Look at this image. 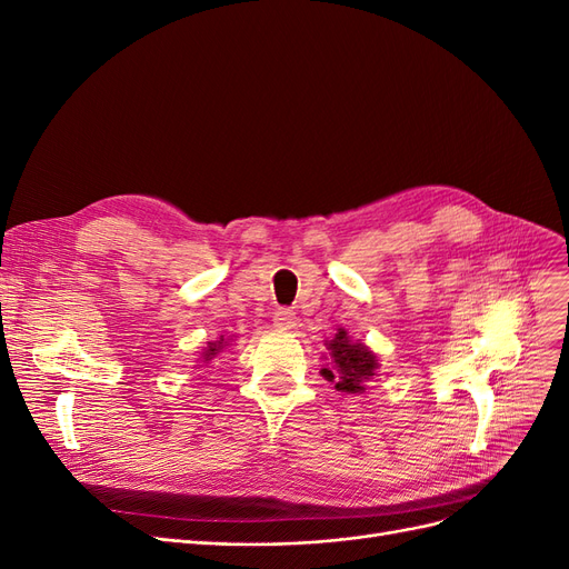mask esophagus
<instances>
[{
	"instance_id": "esophagus-1",
	"label": "esophagus",
	"mask_w": 569,
	"mask_h": 569,
	"mask_svg": "<svg viewBox=\"0 0 569 569\" xmlns=\"http://www.w3.org/2000/svg\"><path fill=\"white\" fill-rule=\"evenodd\" d=\"M272 325L278 329H293L297 327V312L289 310V308H278L272 312Z\"/></svg>"
}]
</instances>
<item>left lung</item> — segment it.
I'll use <instances>...</instances> for the list:
<instances>
[{"instance_id": "1", "label": "left lung", "mask_w": 569, "mask_h": 569, "mask_svg": "<svg viewBox=\"0 0 569 569\" xmlns=\"http://www.w3.org/2000/svg\"><path fill=\"white\" fill-rule=\"evenodd\" d=\"M327 350L331 367L322 369V377L327 381H335V388L341 393H365V381L375 377V371L379 369L375 352L360 341H350L346 329H339V335L327 341Z\"/></svg>"}]
</instances>
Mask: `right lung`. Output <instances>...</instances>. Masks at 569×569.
<instances>
[{
	"instance_id": "obj_1",
	"label": "right lung",
	"mask_w": 569,
	"mask_h": 569,
	"mask_svg": "<svg viewBox=\"0 0 569 569\" xmlns=\"http://www.w3.org/2000/svg\"><path fill=\"white\" fill-rule=\"evenodd\" d=\"M228 346V341L221 337L219 341H209L207 343V348H204V352H202V362H209L211 358H217L219 356V352L223 350Z\"/></svg>"
}]
</instances>
